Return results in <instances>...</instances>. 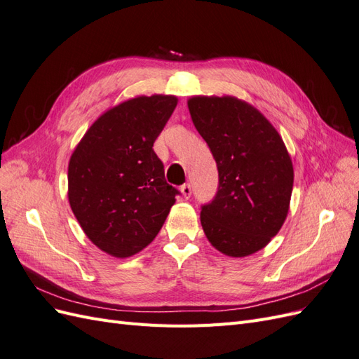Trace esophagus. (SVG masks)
Instances as JSON below:
<instances>
[{"mask_svg": "<svg viewBox=\"0 0 359 359\" xmlns=\"http://www.w3.org/2000/svg\"><path fill=\"white\" fill-rule=\"evenodd\" d=\"M180 190L182 193V196L186 199H189L191 196V186H190V184H182Z\"/></svg>", "mask_w": 359, "mask_h": 359, "instance_id": "34e87169", "label": "esophagus"}]
</instances>
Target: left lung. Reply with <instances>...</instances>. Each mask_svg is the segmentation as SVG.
Here are the masks:
<instances>
[{"instance_id": "obj_1", "label": "left lung", "mask_w": 359, "mask_h": 359, "mask_svg": "<svg viewBox=\"0 0 359 359\" xmlns=\"http://www.w3.org/2000/svg\"><path fill=\"white\" fill-rule=\"evenodd\" d=\"M191 121L219 169V190L201 223L214 248L231 257L262 250L283 226L293 166L283 139L255 106L232 95H194Z\"/></svg>"}]
</instances>
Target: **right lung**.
<instances>
[{"instance_id": "1", "label": "right lung", "mask_w": 359, "mask_h": 359, "mask_svg": "<svg viewBox=\"0 0 359 359\" xmlns=\"http://www.w3.org/2000/svg\"><path fill=\"white\" fill-rule=\"evenodd\" d=\"M175 95H137L102 114L69 161V202L88 240L124 259L160 232L180 193L166 182L153 145Z\"/></svg>"}]
</instances>
